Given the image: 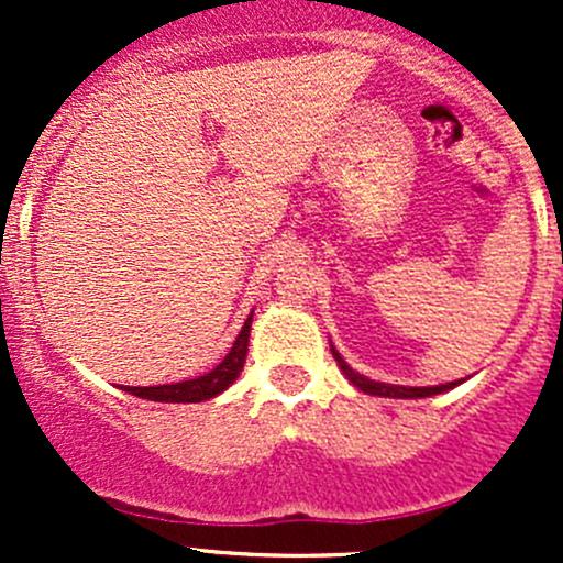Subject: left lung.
I'll return each instance as SVG.
<instances>
[{
    "label": "left lung",
    "mask_w": 563,
    "mask_h": 563,
    "mask_svg": "<svg viewBox=\"0 0 563 563\" xmlns=\"http://www.w3.org/2000/svg\"><path fill=\"white\" fill-rule=\"evenodd\" d=\"M332 354H334V362L340 365V371L349 376V382L354 384L356 389L367 391V395H378V397H430V395H439V391L457 387V384H441V387H391V384L371 382V378H365V376H360L356 371H351V367L345 365L343 356H340L334 349H332Z\"/></svg>",
    "instance_id": "1"
}]
</instances>
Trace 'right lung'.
Instances as JSON below:
<instances>
[{"label":"right lung","mask_w":563,"mask_h":563,"mask_svg":"<svg viewBox=\"0 0 563 563\" xmlns=\"http://www.w3.org/2000/svg\"><path fill=\"white\" fill-rule=\"evenodd\" d=\"M250 323H253V313L242 327L240 338L234 340L231 351L225 354V360L214 367L207 376L190 378V382L179 384H163V387H128L124 391L135 397H144V400H157V402H201L209 397L220 395L223 389H229L231 384L240 378L242 365H245L247 356V338H250Z\"/></svg>","instance_id":"1"}]
</instances>
